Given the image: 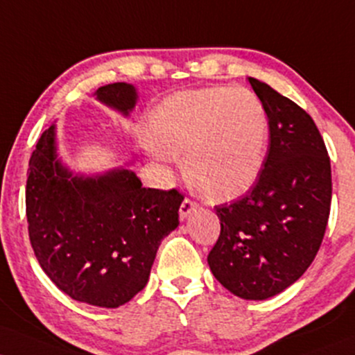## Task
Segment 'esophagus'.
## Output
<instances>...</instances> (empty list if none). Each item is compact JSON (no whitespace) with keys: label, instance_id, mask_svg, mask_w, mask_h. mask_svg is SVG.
Returning <instances> with one entry per match:
<instances>
[{"label":"esophagus","instance_id":"obj_1","mask_svg":"<svg viewBox=\"0 0 355 355\" xmlns=\"http://www.w3.org/2000/svg\"><path fill=\"white\" fill-rule=\"evenodd\" d=\"M196 208H198V205H196L195 202H191V200H189V198H185L180 205V218L182 220L189 218L191 213L196 211Z\"/></svg>","mask_w":355,"mask_h":355}]
</instances>
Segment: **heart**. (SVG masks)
Listing matches in <instances>:
<instances>
[{
  "label": "heart",
  "mask_w": 355,
  "mask_h": 355,
  "mask_svg": "<svg viewBox=\"0 0 355 355\" xmlns=\"http://www.w3.org/2000/svg\"><path fill=\"white\" fill-rule=\"evenodd\" d=\"M147 135L162 164L187 155L196 189L211 202H232L261 177L270 119L254 92L215 85L166 97L148 119Z\"/></svg>",
  "instance_id": "heart-1"
}]
</instances>
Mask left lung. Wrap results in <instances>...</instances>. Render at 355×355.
<instances>
[{
  "instance_id": "1",
  "label": "left lung",
  "mask_w": 355,
  "mask_h": 355,
  "mask_svg": "<svg viewBox=\"0 0 355 355\" xmlns=\"http://www.w3.org/2000/svg\"><path fill=\"white\" fill-rule=\"evenodd\" d=\"M270 119V148L256 185L220 205L208 254L213 276L241 300L263 301L296 283L314 261L331 211V160L311 115L250 78Z\"/></svg>"
}]
</instances>
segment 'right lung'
<instances>
[{"instance_id": "right-lung-1", "label": "right lung", "mask_w": 355, "mask_h": 355, "mask_svg": "<svg viewBox=\"0 0 355 355\" xmlns=\"http://www.w3.org/2000/svg\"><path fill=\"white\" fill-rule=\"evenodd\" d=\"M96 99L122 115L137 104L132 84L102 85ZM26 216L42 271L72 300L119 307L147 284L157 250L178 226L177 190L144 189L135 172L83 175L58 157L55 125L29 159Z\"/></svg>"}]
</instances>
